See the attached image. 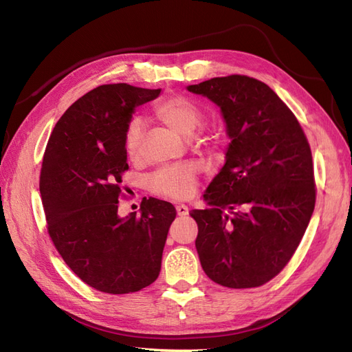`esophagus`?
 I'll return each instance as SVG.
<instances>
[{
    "label": "esophagus",
    "instance_id": "34e87169",
    "mask_svg": "<svg viewBox=\"0 0 352 352\" xmlns=\"http://www.w3.org/2000/svg\"><path fill=\"white\" fill-rule=\"evenodd\" d=\"M175 208H177V213H178V216H186V214H189V208H188V206H184V204H178Z\"/></svg>",
    "mask_w": 352,
    "mask_h": 352
}]
</instances>
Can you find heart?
<instances>
[{
  "label": "heart",
  "mask_w": 352,
  "mask_h": 352,
  "mask_svg": "<svg viewBox=\"0 0 352 352\" xmlns=\"http://www.w3.org/2000/svg\"><path fill=\"white\" fill-rule=\"evenodd\" d=\"M154 115L160 122L166 124L172 130L190 138L204 122V115L195 102L175 96L164 100L154 107ZM145 138V122L142 118H133L125 129L124 148L129 159L138 160L142 155V144ZM149 188L157 195L186 199L197 190V169L192 164L162 168L149 178Z\"/></svg>",
  "instance_id": "1"
}]
</instances>
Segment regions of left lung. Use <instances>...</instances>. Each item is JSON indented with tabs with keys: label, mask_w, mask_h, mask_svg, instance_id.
<instances>
[{
	"label": "left lung",
	"mask_w": 352,
	"mask_h": 352,
	"mask_svg": "<svg viewBox=\"0 0 352 352\" xmlns=\"http://www.w3.org/2000/svg\"><path fill=\"white\" fill-rule=\"evenodd\" d=\"M188 91L221 109L230 144L219 174L192 210L195 246L210 280L258 287L289 263L315 210L311 151L300 122L267 85L216 77Z\"/></svg>",
	"instance_id": "1"
}]
</instances>
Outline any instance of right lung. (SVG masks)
I'll return each instance as SVG.
<instances>
[{
	"label": "right lung",
	"instance_id": "right-lung-1",
	"mask_svg": "<svg viewBox=\"0 0 352 352\" xmlns=\"http://www.w3.org/2000/svg\"><path fill=\"white\" fill-rule=\"evenodd\" d=\"M160 89L102 85L81 96L52 130L41 197L52 243L78 278L104 294H131L157 280L175 207L144 198L140 214H118L129 169L124 134L134 110Z\"/></svg>",
	"mask_w": 352,
	"mask_h": 352
}]
</instances>
